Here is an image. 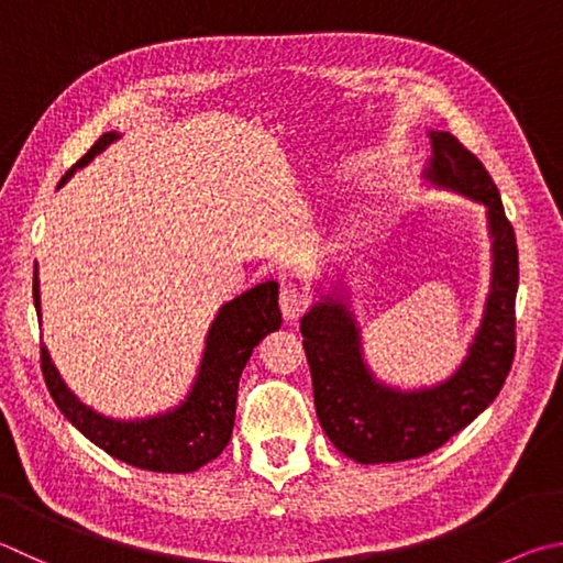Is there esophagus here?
<instances>
[{
    "mask_svg": "<svg viewBox=\"0 0 563 563\" xmlns=\"http://www.w3.org/2000/svg\"><path fill=\"white\" fill-rule=\"evenodd\" d=\"M280 310H283L285 322H295L305 310H308V295L298 288H283L280 290Z\"/></svg>",
    "mask_w": 563,
    "mask_h": 563,
    "instance_id": "obj_1",
    "label": "esophagus"
}]
</instances>
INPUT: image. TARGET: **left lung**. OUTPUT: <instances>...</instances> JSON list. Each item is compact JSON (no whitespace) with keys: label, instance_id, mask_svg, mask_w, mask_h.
Returning a JSON list of instances; mask_svg holds the SVG:
<instances>
[{"label":"left lung","instance_id":"left-lung-1","mask_svg":"<svg viewBox=\"0 0 563 563\" xmlns=\"http://www.w3.org/2000/svg\"><path fill=\"white\" fill-rule=\"evenodd\" d=\"M428 189L451 191L485 207L489 239V290L463 362L445 379L401 388L382 382L364 360L346 273L314 283V302L302 314L314 408L336 451L362 465L398 463L433 453L495 401L515 356L517 241L493 177L473 152L445 130H426Z\"/></svg>","mask_w":563,"mask_h":563}]
</instances>
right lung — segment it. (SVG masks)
<instances>
[{
  "instance_id": "right-lung-1",
  "label": "right lung",
  "mask_w": 563,
  "mask_h": 563,
  "mask_svg": "<svg viewBox=\"0 0 563 563\" xmlns=\"http://www.w3.org/2000/svg\"><path fill=\"white\" fill-rule=\"evenodd\" d=\"M120 137L115 130L100 135L96 145L66 172L58 187H64L78 169L90 165ZM34 308L41 324L38 265L34 271ZM280 322L278 283L273 280L253 285L251 290L223 302L203 336L201 362L187 396L167 411L142 418H112L80 401L60 376L46 344L41 346V369L60 413L100 451L132 467L184 475L211 463L229 445L243 366L263 336L278 330Z\"/></svg>"
}]
</instances>
